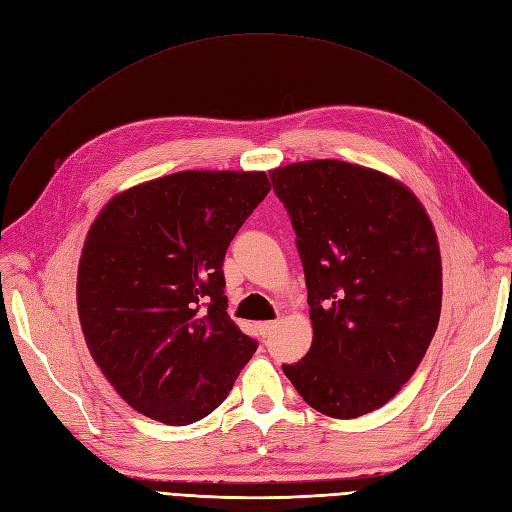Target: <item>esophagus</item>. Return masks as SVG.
I'll return each mask as SVG.
<instances>
[{
	"mask_svg": "<svg viewBox=\"0 0 512 512\" xmlns=\"http://www.w3.org/2000/svg\"><path fill=\"white\" fill-rule=\"evenodd\" d=\"M277 324H279L277 320H273V322H258L256 328H258V332L262 334V337H269V334L277 328Z\"/></svg>",
	"mask_w": 512,
	"mask_h": 512,
	"instance_id": "esophagus-1",
	"label": "esophagus"
}]
</instances>
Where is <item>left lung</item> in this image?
<instances>
[{
	"label": "left lung",
	"mask_w": 512,
	"mask_h": 512,
	"mask_svg": "<svg viewBox=\"0 0 512 512\" xmlns=\"http://www.w3.org/2000/svg\"><path fill=\"white\" fill-rule=\"evenodd\" d=\"M305 269L313 343L284 364L303 400L354 419L392 400L434 337L443 267L413 192L375 169L309 161L273 169Z\"/></svg>",
	"instance_id": "1"
}]
</instances>
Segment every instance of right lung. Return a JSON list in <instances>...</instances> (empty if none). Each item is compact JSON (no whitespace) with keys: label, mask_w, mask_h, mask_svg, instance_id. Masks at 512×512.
<instances>
[{"label":"right lung","mask_w":512,"mask_h":512,"mask_svg":"<svg viewBox=\"0 0 512 512\" xmlns=\"http://www.w3.org/2000/svg\"><path fill=\"white\" fill-rule=\"evenodd\" d=\"M271 190L264 171H180L120 192L93 222L78 313L101 373L169 426L218 409L258 343L226 313L224 256Z\"/></svg>","instance_id":"1"}]
</instances>
